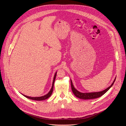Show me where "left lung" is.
<instances>
[{
  "instance_id": "obj_1",
  "label": "left lung",
  "mask_w": 126,
  "mask_h": 126,
  "mask_svg": "<svg viewBox=\"0 0 126 126\" xmlns=\"http://www.w3.org/2000/svg\"><path fill=\"white\" fill-rule=\"evenodd\" d=\"M116 80V78L114 79L113 83L111 84L110 86H109L108 88H107L105 90H104V91H101V92H92V93H81L80 92H79L78 90L74 88L72 81L71 80V88H72V92L73 94L75 95V96L80 99H84V100H87V99H95L99 98L102 95H103L105 93H106L109 90L110 88L113 86V84L114 83L115 81Z\"/></svg>"
}]
</instances>
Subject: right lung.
Instances as JSON below:
<instances>
[{"instance_id": "1", "label": "right lung", "mask_w": 126, "mask_h": 126, "mask_svg": "<svg viewBox=\"0 0 126 126\" xmlns=\"http://www.w3.org/2000/svg\"><path fill=\"white\" fill-rule=\"evenodd\" d=\"M56 74L57 72L55 73V74L54 75V79H53V83H52V88L50 90V91L48 92V94H47L46 95L41 96V97H29V96H27L26 95H23L24 96H25V97L31 99V100H36V101H42V100H44L47 99V98H48L49 97H50L53 92V87H54V82L55 80V78H56Z\"/></svg>"}]
</instances>
